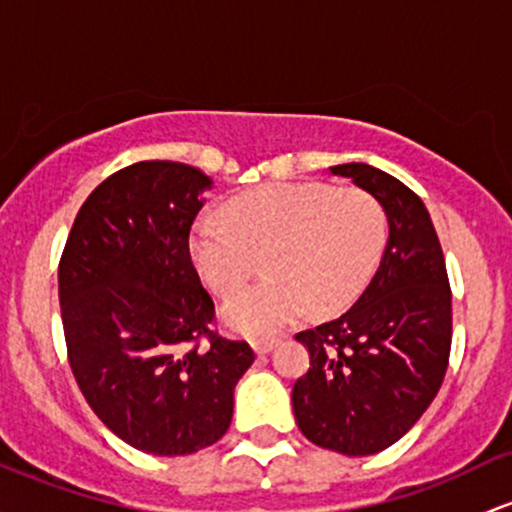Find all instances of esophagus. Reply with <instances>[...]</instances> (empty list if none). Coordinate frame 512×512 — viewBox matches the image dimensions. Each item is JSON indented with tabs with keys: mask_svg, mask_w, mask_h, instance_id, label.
Wrapping results in <instances>:
<instances>
[{
	"mask_svg": "<svg viewBox=\"0 0 512 512\" xmlns=\"http://www.w3.org/2000/svg\"><path fill=\"white\" fill-rule=\"evenodd\" d=\"M274 347H277V340H255L252 342V350H255V355H269Z\"/></svg>",
	"mask_w": 512,
	"mask_h": 512,
	"instance_id": "1",
	"label": "esophagus"
}]
</instances>
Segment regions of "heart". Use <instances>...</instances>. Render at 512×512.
I'll list each match as a JSON object with an SVG mask.
<instances>
[{"label": "heart", "mask_w": 512, "mask_h": 512, "mask_svg": "<svg viewBox=\"0 0 512 512\" xmlns=\"http://www.w3.org/2000/svg\"><path fill=\"white\" fill-rule=\"evenodd\" d=\"M230 216L206 211L189 233L199 277L230 294L260 267L269 274L223 306V320L250 338L282 333L316 306L338 313L374 277L389 238L379 201L362 189L282 182L230 201Z\"/></svg>", "instance_id": "obj_1"}]
</instances>
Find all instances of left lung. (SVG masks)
<instances>
[{
    "mask_svg": "<svg viewBox=\"0 0 512 512\" xmlns=\"http://www.w3.org/2000/svg\"><path fill=\"white\" fill-rule=\"evenodd\" d=\"M330 172L379 201L389 240L355 306L296 335L311 369L294 384L291 403L313 445L367 457L401 440L440 391L452 345V294L420 196L364 162Z\"/></svg>",
    "mask_w": 512,
    "mask_h": 512,
    "instance_id": "1",
    "label": "left lung"
}]
</instances>
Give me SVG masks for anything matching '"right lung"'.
I'll return each mask as SVG.
<instances>
[{
    "instance_id": "right-lung-1",
    "label": "right lung",
    "mask_w": 512,
    "mask_h": 512,
    "mask_svg": "<svg viewBox=\"0 0 512 512\" xmlns=\"http://www.w3.org/2000/svg\"><path fill=\"white\" fill-rule=\"evenodd\" d=\"M211 187L182 162L123 167L87 196L60 257L77 386L116 437L157 457L221 440L235 384L255 362L247 342L209 330L213 301L189 255V230Z\"/></svg>"
}]
</instances>
